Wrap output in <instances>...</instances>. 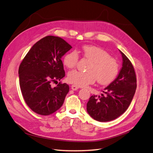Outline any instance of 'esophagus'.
<instances>
[{"mask_svg": "<svg viewBox=\"0 0 153 153\" xmlns=\"http://www.w3.org/2000/svg\"><path fill=\"white\" fill-rule=\"evenodd\" d=\"M78 89H79V87H78V86L75 85H71V89H72L73 91H76V90H78Z\"/></svg>", "mask_w": 153, "mask_h": 153, "instance_id": "esophagus-1", "label": "esophagus"}]
</instances>
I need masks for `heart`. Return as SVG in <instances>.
I'll return each instance as SVG.
<instances>
[{"label": "heart", "mask_w": 153, "mask_h": 153, "mask_svg": "<svg viewBox=\"0 0 153 153\" xmlns=\"http://www.w3.org/2000/svg\"><path fill=\"white\" fill-rule=\"evenodd\" d=\"M80 52L91 62L87 72L78 70L69 71L68 80L69 83L78 87H85L94 83L97 80L100 84L106 85L112 82L117 76L119 70L117 61L105 50L98 47L85 45ZM79 56L75 50L67 53L63 58L64 66L73 68L78 63Z\"/></svg>", "instance_id": "heart-1"}]
</instances>
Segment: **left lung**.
<instances>
[{"label":"left lung","instance_id":"8db88e82","mask_svg":"<svg viewBox=\"0 0 153 153\" xmlns=\"http://www.w3.org/2000/svg\"><path fill=\"white\" fill-rule=\"evenodd\" d=\"M123 64L116 78L105 88L101 96H92L87 103V111L96 121L114 120L126 111L137 89L136 75L131 62L121 50Z\"/></svg>","mask_w":153,"mask_h":153}]
</instances>
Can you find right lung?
<instances>
[{
    "instance_id": "right-lung-1",
    "label": "right lung",
    "mask_w": 153,
    "mask_h": 153,
    "mask_svg": "<svg viewBox=\"0 0 153 153\" xmlns=\"http://www.w3.org/2000/svg\"><path fill=\"white\" fill-rule=\"evenodd\" d=\"M72 48L59 37L48 36L36 43L20 64V86L24 100L38 114L48 115L61 107L69 87L61 82L65 76L61 58Z\"/></svg>"
}]
</instances>
